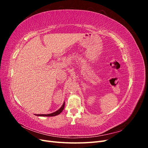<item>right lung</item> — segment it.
I'll return each instance as SVG.
<instances>
[{
  "label": "right lung",
  "mask_w": 148,
  "mask_h": 148,
  "mask_svg": "<svg viewBox=\"0 0 148 148\" xmlns=\"http://www.w3.org/2000/svg\"><path fill=\"white\" fill-rule=\"evenodd\" d=\"M64 107H65V102H64L63 105L60 108L59 110H57V111L51 113V114H36V115L42 116V117H53V116H56V115L60 114L63 111V110L64 109Z\"/></svg>",
  "instance_id": "1"
}]
</instances>
